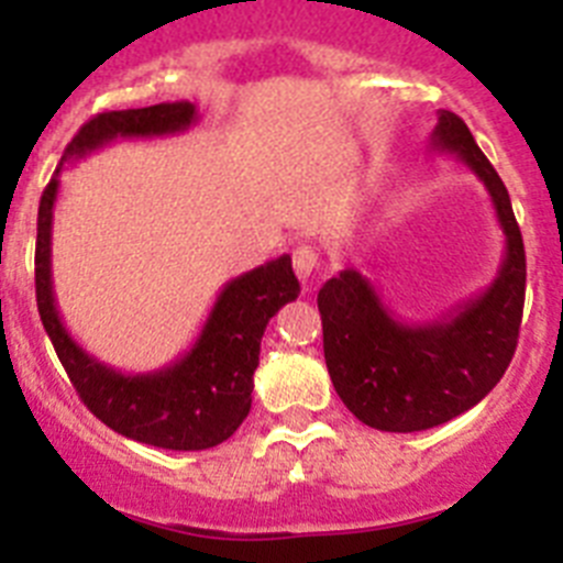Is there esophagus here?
<instances>
[{
	"label": "esophagus",
	"mask_w": 563,
	"mask_h": 563,
	"mask_svg": "<svg viewBox=\"0 0 563 563\" xmlns=\"http://www.w3.org/2000/svg\"><path fill=\"white\" fill-rule=\"evenodd\" d=\"M292 267H296L301 282H310L312 273L318 267V251L312 245H296L292 247Z\"/></svg>",
	"instance_id": "esophagus-1"
}]
</instances>
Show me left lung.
I'll return each instance as SVG.
<instances>
[{"label": "left lung", "instance_id": "left-lung-1", "mask_svg": "<svg viewBox=\"0 0 563 563\" xmlns=\"http://www.w3.org/2000/svg\"><path fill=\"white\" fill-rule=\"evenodd\" d=\"M434 152H451L485 183L505 233V258L485 292L429 324H406L372 282L343 267L318 290L324 361L343 406L377 431H426L454 420L501 380L525 310V242L507 188L460 114L442 109Z\"/></svg>", "mask_w": 563, "mask_h": 563}]
</instances>
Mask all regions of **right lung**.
Listing matches in <instances>:
<instances>
[{"instance_id": "obj_1", "label": "right lung", "mask_w": 563, "mask_h": 563, "mask_svg": "<svg viewBox=\"0 0 563 563\" xmlns=\"http://www.w3.org/2000/svg\"><path fill=\"white\" fill-rule=\"evenodd\" d=\"M194 121L197 107L188 101L96 114L64 148L38 202L36 305L69 383L103 426L129 440L168 451L213 449L242 426L251 411L253 372L267 321L301 292L290 256L285 253L231 278L191 350L172 366L146 375H123L89 355L64 327L49 276V236L64 163L78 161L114 137H161L183 132Z\"/></svg>"}]
</instances>
